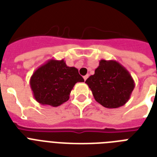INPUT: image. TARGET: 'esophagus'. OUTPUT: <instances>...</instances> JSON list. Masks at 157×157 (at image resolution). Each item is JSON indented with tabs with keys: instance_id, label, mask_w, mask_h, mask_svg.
<instances>
[{
	"instance_id": "obj_1",
	"label": "esophagus",
	"mask_w": 157,
	"mask_h": 157,
	"mask_svg": "<svg viewBox=\"0 0 157 157\" xmlns=\"http://www.w3.org/2000/svg\"><path fill=\"white\" fill-rule=\"evenodd\" d=\"M88 77H89V76H88V75H86V76H84L83 78H84V80H85V81H86V80H87V78H88Z\"/></svg>"
}]
</instances>
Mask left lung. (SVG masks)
Masks as SVG:
<instances>
[{
    "label": "left lung",
    "mask_w": 157,
    "mask_h": 157,
    "mask_svg": "<svg viewBox=\"0 0 157 157\" xmlns=\"http://www.w3.org/2000/svg\"><path fill=\"white\" fill-rule=\"evenodd\" d=\"M94 98L107 108L124 105L134 90V81L124 67L116 60L99 61L94 74L86 81Z\"/></svg>",
    "instance_id": "obj_1"
}]
</instances>
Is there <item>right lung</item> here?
<instances>
[{"instance_id":"1","label":"right lung","mask_w":157,"mask_h":157,"mask_svg":"<svg viewBox=\"0 0 157 157\" xmlns=\"http://www.w3.org/2000/svg\"><path fill=\"white\" fill-rule=\"evenodd\" d=\"M83 81L78 69L67 66L63 59H50L33 72L30 86L38 103L58 107L68 100L75 84Z\"/></svg>"}]
</instances>
